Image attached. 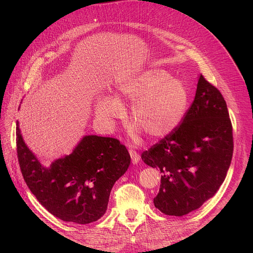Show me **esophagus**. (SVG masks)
Here are the masks:
<instances>
[{
  "mask_svg": "<svg viewBox=\"0 0 253 253\" xmlns=\"http://www.w3.org/2000/svg\"><path fill=\"white\" fill-rule=\"evenodd\" d=\"M128 152H129V155H131V158H132V163H133L134 165L138 164L139 160H140V156H139L138 153H137V152H136L135 150H133V149H129Z\"/></svg>",
  "mask_w": 253,
  "mask_h": 253,
  "instance_id": "obj_1",
  "label": "esophagus"
}]
</instances>
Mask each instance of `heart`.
<instances>
[{
	"mask_svg": "<svg viewBox=\"0 0 253 253\" xmlns=\"http://www.w3.org/2000/svg\"><path fill=\"white\" fill-rule=\"evenodd\" d=\"M114 95L118 100L133 101L129 121L151 139H160L181 124L189 105V91L180 80L164 70H152L117 84ZM95 113L112 125L121 117V104L110 97L99 99Z\"/></svg>",
	"mask_w": 253,
	"mask_h": 253,
	"instance_id": "1",
	"label": "heart"
}]
</instances>
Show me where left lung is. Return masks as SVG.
<instances>
[{"mask_svg": "<svg viewBox=\"0 0 253 253\" xmlns=\"http://www.w3.org/2000/svg\"><path fill=\"white\" fill-rule=\"evenodd\" d=\"M233 154L232 125L220 91L198 77L194 101L174 132L141 158L162 173L154 206L182 216L203 206L224 182Z\"/></svg>", "mask_w": 253, "mask_h": 253, "instance_id": "left-lung-1", "label": "left lung"}]
</instances>
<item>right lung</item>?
<instances>
[{
  "instance_id": "obj_1",
  "label": "right lung",
  "mask_w": 253,
  "mask_h": 253,
  "mask_svg": "<svg viewBox=\"0 0 253 253\" xmlns=\"http://www.w3.org/2000/svg\"><path fill=\"white\" fill-rule=\"evenodd\" d=\"M17 153L23 177L39 203L56 217L82 225L105 213L114 183L131 164L118 139L87 135L72 154L46 168L27 148L18 121Z\"/></svg>"
}]
</instances>
